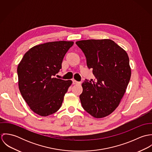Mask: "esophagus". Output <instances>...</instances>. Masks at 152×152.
<instances>
[{
    "instance_id": "1",
    "label": "esophagus",
    "mask_w": 152,
    "mask_h": 152,
    "mask_svg": "<svg viewBox=\"0 0 152 152\" xmlns=\"http://www.w3.org/2000/svg\"><path fill=\"white\" fill-rule=\"evenodd\" d=\"M72 84H73L74 85H76V84H80L81 83H80V82H78V81H77L76 80H72Z\"/></svg>"
}]
</instances>
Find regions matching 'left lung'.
I'll return each mask as SVG.
<instances>
[{
  "label": "left lung",
  "instance_id": "obj_1",
  "mask_svg": "<svg viewBox=\"0 0 152 152\" xmlns=\"http://www.w3.org/2000/svg\"><path fill=\"white\" fill-rule=\"evenodd\" d=\"M92 68L95 81L86 80L80 96L83 108L96 118L108 116L116 108L130 81L131 69L126 51L110 39L76 42Z\"/></svg>",
  "mask_w": 152,
  "mask_h": 152
}]
</instances>
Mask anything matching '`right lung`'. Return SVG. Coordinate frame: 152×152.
I'll return each mask as SVG.
<instances>
[{"label": "right lung", "instance_id": "1", "mask_svg": "<svg viewBox=\"0 0 152 152\" xmlns=\"http://www.w3.org/2000/svg\"><path fill=\"white\" fill-rule=\"evenodd\" d=\"M73 42H53L35 45L27 51L18 66L19 88L34 113L47 116L60 108L71 80L54 78Z\"/></svg>", "mask_w": 152, "mask_h": 152}]
</instances>
